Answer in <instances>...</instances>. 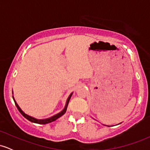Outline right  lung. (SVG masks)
I'll return each instance as SVG.
<instances>
[{
    "instance_id": "right-lung-1",
    "label": "right lung",
    "mask_w": 150,
    "mask_h": 150,
    "mask_svg": "<svg viewBox=\"0 0 150 150\" xmlns=\"http://www.w3.org/2000/svg\"><path fill=\"white\" fill-rule=\"evenodd\" d=\"M72 94H73V93H71V94H70L69 97H68V99H67V101H66V104H65V108H63V110H62L61 112L57 113V114L54 115V116H53L50 117V118H46V119H37V118H34V117H32V116H29V115L26 114L25 113H24L23 111H22L21 108H20V106H19L18 104H17V102L15 100L14 97H13V100H14V101H15V106H16L17 108H18V111H20V113H21L22 116L25 117V118H27V120H30V121L32 122V123H38V124H47V123H51V122H53V121H55V120H56V119H58V118H60V117L63 116V115L64 114L65 112H66L67 107H68V103H69V101H70V97H71Z\"/></svg>"
}]
</instances>
